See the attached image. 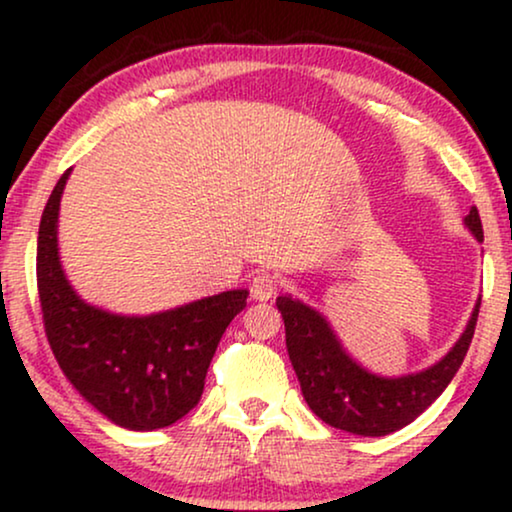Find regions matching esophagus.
Instances as JSON below:
<instances>
[{
  "label": "esophagus",
  "instance_id": "esophagus-1",
  "mask_svg": "<svg viewBox=\"0 0 512 512\" xmlns=\"http://www.w3.org/2000/svg\"><path fill=\"white\" fill-rule=\"evenodd\" d=\"M251 298L254 300H270L277 293V279L270 275V272H258V275L251 279L249 284Z\"/></svg>",
  "mask_w": 512,
  "mask_h": 512
}]
</instances>
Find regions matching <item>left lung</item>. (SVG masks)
Instances as JSON below:
<instances>
[{
	"label": "left lung",
	"instance_id": "left-lung-1",
	"mask_svg": "<svg viewBox=\"0 0 512 512\" xmlns=\"http://www.w3.org/2000/svg\"><path fill=\"white\" fill-rule=\"evenodd\" d=\"M464 226L482 244L485 237L478 209L473 207L468 212ZM277 310L284 319L291 366L310 410L335 429L377 438L415 422L447 389L473 340L480 298L464 333L443 359L417 373L398 377L375 375L359 366L340 345L324 314L303 300L286 293L277 298Z\"/></svg>",
	"mask_w": 512,
	"mask_h": 512
}]
</instances>
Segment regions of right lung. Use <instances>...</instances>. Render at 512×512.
<instances>
[{
    "mask_svg": "<svg viewBox=\"0 0 512 512\" xmlns=\"http://www.w3.org/2000/svg\"><path fill=\"white\" fill-rule=\"evenodd\" d=\"M72 170L46 202L37 240V284L48 342L74 389L128 431L165 429L198 405L207 368L230 321L247 307L233 289L153 314H116L83 300L60 261V200Z\"/></svg>",
    "mask_w": 512,
    "mask_h": 512,
    "instance_id": "add662e5",
    "label": "right lung"
}]
</instances>
